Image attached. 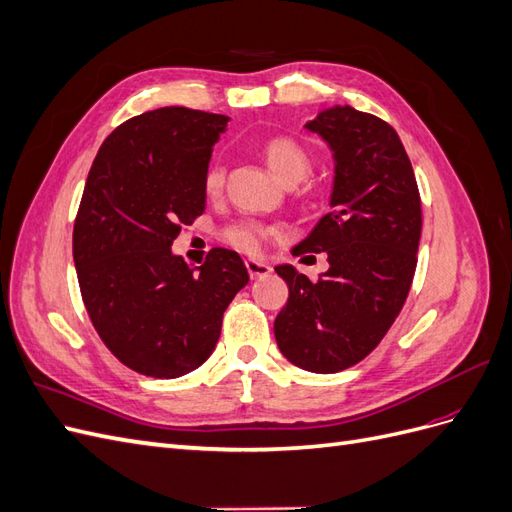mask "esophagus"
Masks as SVG:
<instances>
[{"label":"esophagus","instance_id":"esophagus-1","mask_svg":"<svg viewBox=\"0 0 512 512\" xmlns=\"http://www.w3.org/2000/svg\"><path fill=\"white\" fill-rule=\"evenodd\" d=\"M245 267H247V273H250L252 280H258V277H265L271 273V267L262 260H245Z\"/></svg>","mask_w":512,"mask_h":512}]
</instances>
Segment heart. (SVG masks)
Returning a JSON list of instances; mask_svg holds the SVG:
<instances>
[{"instance_id":"1","label":"heart","mask_w":512,"mask_h":512,"mask_svg":"<svg viewBox=\"0 0 512 512\" xmlns=\"http://www.w3.org/2000/svg\"><path fill=\"white\" fill-rule=\"evenodd\" d=\"M262 156H265L269 168L273 170V175L286 185H297L305 181L309 173H312V166H314L312 153L307 151V147L301 141H297L294 136H286V134L271 136L269 141L262 145ZM224 181H226L224 162L211 160L203 175L205 192L209 196L220 194L224 188ZM269 237H271V230L267 226L250 222V220L232 222L222 230L224 243L245 254H256L262 247V243H265Z\"/></svg>"}]
</instances>
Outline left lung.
<instances>
[{
    "label": "left lung",
    "mask_w": 512,
    "mask_h": 512,
    "mask_svg": "<svg viewBox=\"0 0 512 512\" xmlns=\"http://www.w3.org/2000/svg\"><path fill=\"white\" fill-rule=\"evenodd\" d=\"M305 128L333 149V209L292 254L327 252L329 271L312 282L290 265L275 267L290 294L273 331L290 363L335 374L382 342L408 299L421 194L404 145L380 117L333 106Z\"/></svg>",
    "instance_id": "1"
}]
</instances>
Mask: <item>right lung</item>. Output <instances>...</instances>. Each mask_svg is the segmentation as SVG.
I'll list each match as a JSON object with an SVG mask.
<instances>
[{
  "instance_id": "obj_1",
  "label": "right lung",
  "mask_w": 512,
  "mask_h": 512,
  "mask_svg": "<svg viewBox=\"0 0 512 512\" xmlns=\"http://www.w3.org/2000/svg\"><path fill=\"white\" fill-rule=\"evenodd\" d=\"M228 117L164 106L123 121L91 164L72 254L91 324L117 359L149 378L203 365L222 316L250 282L237 252L213 247L190 269L170 245L205 211V168Z\"/></svg>"
}]
</instances>
